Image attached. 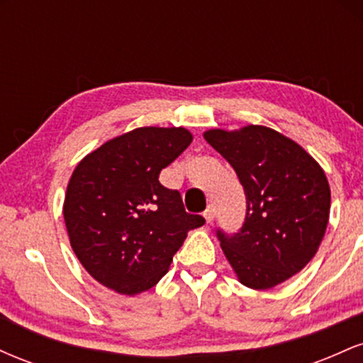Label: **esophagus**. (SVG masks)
Returning a JSON list of instances; mask_svg holds the SVG:
<instances>
[{
  "mask_svg": "<svg viewBox=\"0 0 363 363\" xmlns=\"http://www.w3.org/2000/svg\"><path fill=\"white\" fill-rule=\"evenodd\" d=\"M203 216H205V220H206V222L210 223L211 220L215 218V211H213V208H211V206H208L206 210H205V213H203Z\"/></svg>",
  "mask_w": 363,
  "mask_h": 363,
  "instance_id": "esophagus-1",
  "label": "esophagus"
}]
</instances>
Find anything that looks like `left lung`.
Segmentation results:
<instances>
[{
	"mask_svg": "<svg viewBox=\"0 0 363 363\" xmlns=\"http://www.w3.org/2000/svg\"><path fill=\"white\" fill-rule=\"evenodd\" d=\"M205 140L235 170L245 218L234 234L216 228L242 285L266 290L298 273L318 252L331 191L323 169L301 145L264 126L211 129Z\"/></svg>",
	"mask_w": 363,
	"mask_h": 363,
	"instance_id": "left-lung-1",
	"label": "left lung"
}]
</instances>
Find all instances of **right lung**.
Masks as SVG:
<instances>
[{"instance_id": "right-lung-1", "label": "right lung", "mask_w": 363, "mask_h": 363, "mask_svg": "<svg viewBox=\"0 0 363 363\" xmlns=\"http://www.w3.org/2000/svg\"><path fill=\"white\" fill-rule=\"evenodd\" d=\"M184 128H138L107 141L74 169L66 189L69 242L83 268L124 295L150 290L167 273L187 232L205 218L184 210L160 170L189 147Z\"/></svg>"}]
</instances>
